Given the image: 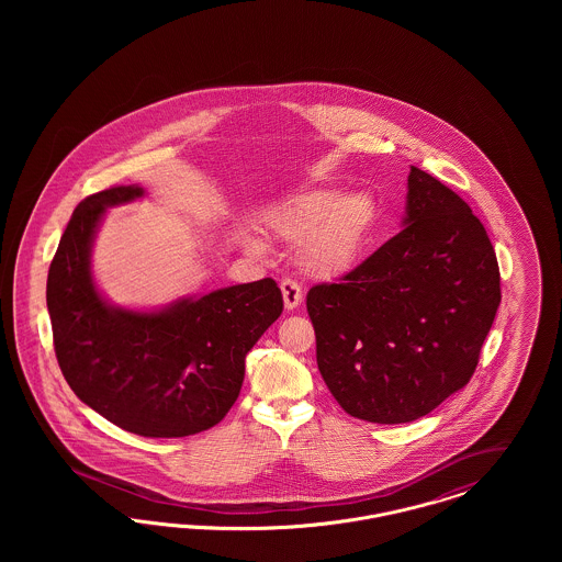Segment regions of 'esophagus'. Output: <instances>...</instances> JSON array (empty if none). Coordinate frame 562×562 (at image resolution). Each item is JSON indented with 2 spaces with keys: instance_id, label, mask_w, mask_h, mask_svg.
Segmentation results:
<instances>
[{
  "instance_id": "esophagus-1",
  "label": "esophagus",
  "mask_w": 562,
  "mask_h": 562,
  "mask_svg": "<svg viewBox=\"0 0 562 562\" xmlns=\"http://www.w3.org/2000/svg\"><path fill=\"white\" fill-rule=\"evenodd\" d=\"M280 289H282L284 307H286V310H294V307H299V305H301V301H303V291H301V286H299L294 280H282Z\"/></svg>"
}]
</instances>
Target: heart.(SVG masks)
<instances>
[{"instance_id":"b5f03b06","label":"heart","mask_w":562,"mask_h":562,"mask_svg":"<svg viewBox=\"0 0 562 562\" xmlns=\"http://www.w3.org/2000/svg\"><path fill=\"white\" fill-rule=\"evenodd\" d=\"M268 225L280 240L303 241V266L316 278L333 280L360 263L379 225V204L367 191L341 195L330 189H314L273 206ZM244 244L252 252L263 250L255 238H246Z\"/></svg>"}]
</instances>
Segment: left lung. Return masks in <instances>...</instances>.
<instances>
[{"instance_id":"left-lung-1","label":"left lung","mask_w":562,"mask_h":562,"mask_svg":"<svg viewBox=\"0 0 562 562\" xmlns=\"http://www.w3.org/2000/svg\"><path fill=\"white\" fill-rule=\"evenodd\" d=\"M406 188L401 234L339 284L307 293L322 379L371 424L415 422L461 390L502 301L479 216L417 166Z\"/></svg>"}]
</instances>
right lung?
Masks as SVG:
<instances>
[{"mask_svg": "<svg viewBox=\"0 0 562 562\" xmlns=\"http://www.w3.org/2000/svg\"><path fill=\"white\" fill-rule=\"evenodd\" d=\"M143 195L122 186L80 202L50 263L46 303L76 396L117 428L181 438L213 428L238 401L246 353L284 303L271 278L147 312L109 303L92 278V244L108 209Z\"/></svg>", "mask_w": 562, "mask_h": 562, "instance_id": "add662e5", "label": "right lung"}]
</instances>
